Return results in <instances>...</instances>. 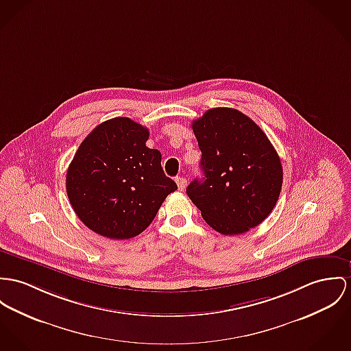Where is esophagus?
<instances>
[{
	"label": "esophagus",
	"instance_id": "1",
	"mask_svg": "<svg viewBox=\"0 0 351 351\" xmlns=\"http://www.w3.org/2000/svg\"><path fill=\"white\" fill-rule=\"evenodd\" d=\"M175 180H176V184H178V187H179L180 191H183V189L187 187V180H186L184 178H180V176H178Z\"/></svg>",
	"mask_w": 351,
	"mask_h": 351
}]
</instances>
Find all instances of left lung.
I'll return each instance as SVG.
<instances>
[{"label": "left lung", "instance_id": "1", "mask_svg": "<svg viewBox=\"0 0 351 351\" xmlns=\"http://www.w3.org/2000/svg\"><path fill=\"white\" fill-rule=\"evenodd\" d=\"M202 151L203 180L187 187L203 219L223 235L261 224L275 207L282 162L266 134L238 109L213 108L192 123Z\"/></svg>", "mask_w": 351, "mask_h": 351}]
</instances>
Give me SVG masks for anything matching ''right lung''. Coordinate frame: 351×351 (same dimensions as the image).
<instances>
[{"mask_svg": "<svg viewBox=\"0 0 351 351\" xmlns=\"http://www.w3.org/2000/svg\"><path fill=\"white\" fill-rule=\"evenodd\" d=\"M149 131L128 117L99 124L84 138L66 172V193L81 221L109 239H131L178 189L162 154L145 145Z\"/></svg>", "mask_w": 351, "mask_h": 351, "instance_id": "add662e5", "label": "right lung"}]
</instances>
